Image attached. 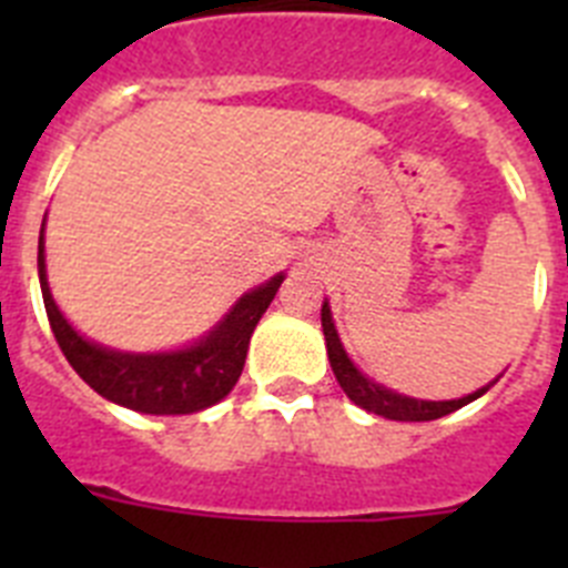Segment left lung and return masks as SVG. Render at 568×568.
<instances>
[{
	"label": "left lung",
	"instance_id": "obj_1",
	"mask_svg": "<svg viewBox=\"0 0 568 568\" xmlns=\"http://www.w3.org/2000/svg\"><path fill=\"white\" fill-rule=\"evenodd\" d=\"M321 327H324V341H327V355H329V366H333L335 381L341 384V389L346 393V398L353 400L355 406L366 409V413L381 415V418L389 420H435L444 418V415L455 413L460 406L471 404V400H478L480 395L489 393V386L498 384V378L489 381L486 386L475 389V393L464 395V398H453V400H424V398H409V395H400L389 386L378 384L369 375H364L358 366L353 364V358L346 355L344 344L338 338V329H335L333 321V310H329V301L324 298L321 304Z\"/></svg>",
	"mask_w": 568,
	"mask_h": 568
}]
</instances>
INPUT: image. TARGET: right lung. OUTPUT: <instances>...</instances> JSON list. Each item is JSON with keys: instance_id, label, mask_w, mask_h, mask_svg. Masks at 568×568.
<instances>
[{"instance_id": "1", "label": "right lung", "mask_w": 568, "mask_h": 568, "mask_svg": "<svg viewBox=\"0 0 568 568\" xmlns=\"http://www.w3.org/2000/svg\"><path fill=\"white\" fill-rule=\"evenodd\" d=\"M39 284L50 329L79 378L102 398L144 415H190L227 398L247 358L250 335L270 301L278 293L284 273L241 295L224 318L193 344L168 353H124L84 338L57 307L44 267V224L39 233Z\"/></svg>"}]
</instances>
